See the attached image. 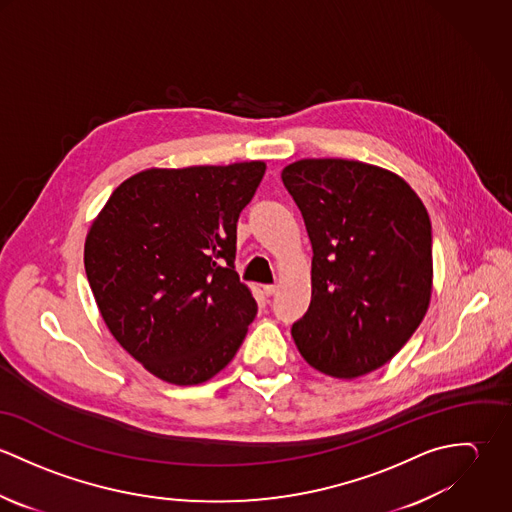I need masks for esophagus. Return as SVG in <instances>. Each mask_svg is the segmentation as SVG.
<instances>
[{
    "label": "esophagus",
    "mask_w": 512,
    "mask_h": 512,
    "mask_svg": "<svg viewBox=\"0 0 512 512\" xmlns=\"http://www.w3.org/2000/svg\"><path fill=\"white\" fill-rule=\"evenodd\" d=\"M262 290H264V293L270 297V295H274V293H276L278 286H274V284H266V286H262Z\"/></svg>",
    "instance_id": "1"
}]
</instances>
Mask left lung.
Masks as SVG:
<instances>
[{"label":"left lung","mask_w":512,"mask_h":512,"mask_svg":"<svg viewBox=\"0 0 512 512\" xmlns=\"http://www.w3.org/2000/svg\"><path fill=\"white\" fill-rule=\"evenodd\" d=\"M311 240V303L293 323L301 357L355 378L386 365L422 323L432 295V224L398 175L349 159L282 171Z\"/></svg>","instance_id":"8db88e82"}]
</instances>
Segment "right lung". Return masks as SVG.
Here are the masks:
<instances>
[{"label": "right lung", "instance_id": "obj_1", "mask_svg": "<svg viewBox=\"0 0 512 512\" xmlns=\"http://www.w3.org/2000/svg\"><path fill=\"white\" fill-rule=\"evenodd\" d=\"M266 163L147 169L124 181L84 244L90 290L114 339L157 378H213L258 313L234 272L236 222Z\"/></svg>", "mask_w": 512, "mask_h": 512}]
</instances>
